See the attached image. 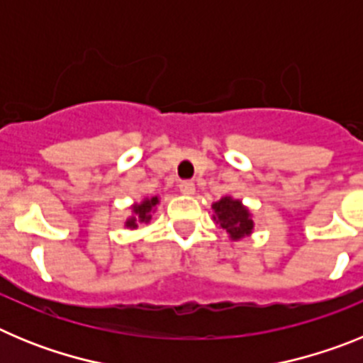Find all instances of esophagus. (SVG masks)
<instances>
[{
    "instance_id": "obj_1",
    "label": "esophagus",
    "mask_w": 363,
    "mask_h": 363,
    "mask_svg": "<svg viewBox=\"0 0 363 363\" xmlns=\"http://www.w3.org/2000/svg\"><path fill=\"white\" fill-rule=\"evenodd\" d=\"M179 191H182V194H187V196H191V194H194V192H196V187H194V184H192V182H187V179H185V182H182V184H179Z\"/></svg>"
}]
</instances>
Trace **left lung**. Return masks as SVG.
Wrapping results in <instances>:
<instances>
[{"label": "left lung", "instance_id": "obj_1", "mask_svg": "<svg viewBox=\"0 0 363 363\" xmlns=\"http://www.w3.org/2000/svg\"><path fill=\"white\" fill-rule=\"evenodd\" d=\"M213 211V220L229 234V238L234 240V242L249 236L255 229L251 211L242 203V200H236L233 196H223L221 200L214 201Z\"/></svg>", "mask_w": 363, "mask_h": 363}]
</instances>
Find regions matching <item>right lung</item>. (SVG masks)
<instances>
[{
  "label": "right lung",
  "instance_id": "1",
  "mask_svg": "<svg viewBox=\"0 0 363 363\" xmlns=\"http://www.w3.org/2000/svg\"><path fill=\"white\" fill-rule=\"evenodd\" d=\"M160 203V198L158 196H152V198H143L140 203H134L130 209H133V214L130 218L125 220V227L127 229H136L138 223H149L150 218H152L154 213V207Z\"/></svg>",
  "mask_w": 363,
  "mask_h": 363
}]
</instances>
